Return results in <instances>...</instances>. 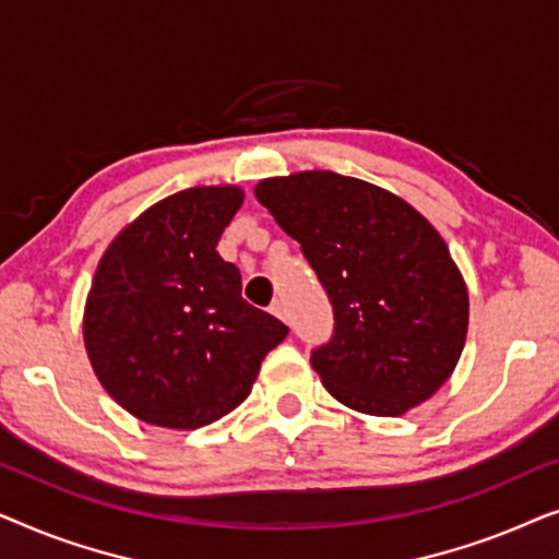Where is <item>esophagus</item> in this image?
Masks as SVG:
<instances>
[{"label": "esophagus", "mask_w": 559, "mask_h": 559, "mask_svg": "<svg viewBox=\"0 0 559 559\" xmlns=\"http://www.w3.org/2000/svg\"><path fill=\"white\" fill-rule=\"evenodd\" d=\"M270 312H272V316L282 318V320H287V310H285V302H282V300H274V302L270 305Z\"/></svg>", "instance_id": "esophagus-1"}]
</instances>
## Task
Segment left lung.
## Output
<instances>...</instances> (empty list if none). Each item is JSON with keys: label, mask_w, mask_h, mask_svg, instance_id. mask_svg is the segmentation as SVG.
<instances>
[{"label": "left lung", "mask_w": 559, "mask_h": 559, "mask_svg": "<svg viewBox=\"0 0 559 559\" xmlns=\"http://www.w3.org/2000/svg\"><path fill=\"white\" fill-rule=\"evenodd\" d=\"M300 243L333 305V335L310 364L335 400L396 417L453 373L468 333V289L442 236L402 198L331 170L254 188Z\"/></svg>", "instance_id": "left-lung-1"}]
</instances>
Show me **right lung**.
<instances>
[{
    "mask_svg": "<svg viewBox=\"0 0 559 559\" xmlns=\"http://www.w3.org/2000/svg\"><path fill=\"white\" fill-rule=\"evenodd\" d=\"M236 186L180 190L104 251L83 312L98 381L142 423L195 430L239 407L287 325L241 297L218 239L241 209Z\"/></svg>",
    "mask_w": 559,
    "mask_h": 559,
    "instance_id": "right-lung-1",
    "label": "right lung"
}]
</instances>
